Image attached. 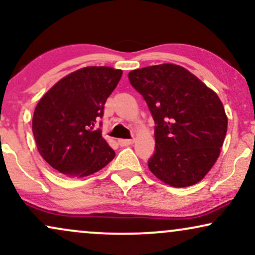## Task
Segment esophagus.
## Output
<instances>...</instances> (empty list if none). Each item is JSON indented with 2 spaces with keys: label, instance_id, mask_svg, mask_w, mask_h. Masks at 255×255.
<instances>
[{
  "label": "esophagus",
  "instance_id": "obj_1",
  "mask_svg": "<svg viewBox=\"0 0 255 255\" xmlns=\"http://www.w3.org/2000/svg\"><path fill=\"white\" fill-rule=\"evenodd\" d=\"M134 142L133 139H120L119 140V145L120 146H129Z\"/></svg>",
  "mask_w": 255,
  "mask_h": 255
}]
</instances>
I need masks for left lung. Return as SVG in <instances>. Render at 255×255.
<instances>
[{
	"label": "left lung",
	"instance_id": "8db88e82",
	"mask_svg": "<svg viewBox=\"0 0 255 255\" xmlns=\"http://www.w3.org/2000/svg\"><path fill=\"white\" fill-rule=\"evenodd\" d=\"M128 78L155 124L151 172L174 188L198 183L215 164L226 137L228 120L219 96L174 64L133 70Z\"/></svg>",
	"mask_w": 255,
	"mask_h": 255
}]
</instances>
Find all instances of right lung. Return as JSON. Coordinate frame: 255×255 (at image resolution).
I'll return each instance as SVG.
<instances>
[{"instance_id":"add662e5","label":"right lung","mask_w":255,"mask_h":255,"mask_svg":"<svg viewBox=\"0 0 255 255\" xmlns=\"http://www.w3.org/2000/svg\"><path fill=\"white\" fill-rule=\"evenodd\" d=\"M121 76L113 67H84L61 78L39 101L33 135L41 157L58 172L85 177L114 159L97 125Z\"/></svg>"}]
</instances>
